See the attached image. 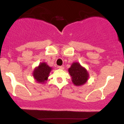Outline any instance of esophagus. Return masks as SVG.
<instances>
[{
  "label": "esophagus",
  "mask_w": 124,
  "mask_h": 124,
  "mask_svg": "<svg viewBox=\"0 0 124 124\" xmlns=\"http://www.w3.org/2000/svg\"><path fill=\"white\" fill-rule=\"evenodd\" d=\"M58 68H59L60 69H63L64 67L63 66H58Z\"/></svg>",
  "instance_id": "obj_1"
}]
</instances>
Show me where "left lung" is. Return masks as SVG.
Masks as SVG:
<instances>
[{
	"label": "left lung",
	"instance_id": "obj_1",
	"mask_svg": "<svg viewBox=\"0 0 124 124\" xmlns=\"http://www.w3.org/2000/svg\"><path fill=\"white\" fill-rule=\"evenodd\" d=\"M69 72L72 77V82L76 86H80L85 84L89 78V74L85 68L81 66L78 62L72 63L69 69Z\"/></svg>",
	"mask_w": 124,
	"mask_h": 124
}]
</instances>
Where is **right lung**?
<instances>
[{"label": "right lung", "mask_w": 124, "mask_h": 124, "mask_svg": "<svg viewBox=\"0 0 124 124\" xmlns=\"http://www.w3.org/2000/svg\"><path fill=\"white\" fill-rule=\"evenodd\" d=\"M51 70V68L43 62L41 63L38 68H35L34 70L33 76L38 82L44 83L45 81L47 80Z\"/></svg>", "instance_id": "add662e5"}]
</instances>
